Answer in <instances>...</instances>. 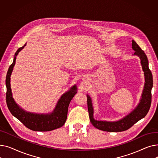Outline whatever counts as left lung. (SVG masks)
<instances>
[{"mask_svg":"<svg viewBox=\"0 0 158 158\" xmlns=\"http://www.w3.org/2000/svg\"><path fill=\"white\" fill-rule=\"evenodd\" d=\"M132 49L135 51L134 54L138 56L140 58L141 64L142 65L145 77V83L142 99L136 108L128 114L127 117L117 122H109L97 121L94 118V110L92 101H91L89 95H87V104L89 120L92 125L98 129L107 132H121L126 131L131 128L139 120L144 118L150 109L152 101L151 90L153 86L152 74L148 68V59L144 51L134 40L132 41Z\"/></svg>","mask_w":158,"mask_h":158,"instance_id":"1","label":"left lung"}]
</instances>
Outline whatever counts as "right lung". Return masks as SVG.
<instances>
[{"instance_id": "add662e5", "label": "right lung", "mask_w": 158, "mask_h": 158, "mask_svg": "<svg viewBox=\"0 0 158 158\" xmlns=\"http://www.w3.org/2000/svg\"><path fill=\"white\" fill-rule=\"evenodd\" d=\"M26 45L25 44L22 47H20L16 51L15 54V56L13 62L9 67L6 75V103L8 109L14 117L19 119L25 126L31 130L35 131H49L60 128L64 125L67 118L69 106L72 98L76 94V86H73L70 91L65 93L61 97L54 111L51 114H38L26 112L20 108L12 97L10 87V76L15 64L16 56Z\"/></svg>"}]
</instances>
